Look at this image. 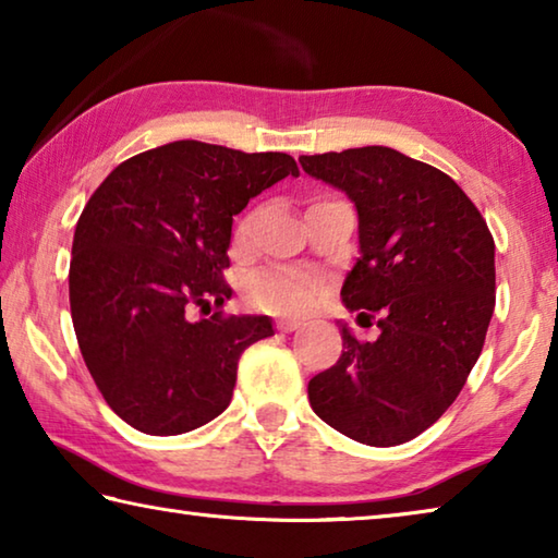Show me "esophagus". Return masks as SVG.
I'll return each instance as SVG.
<instances>
[{"label":"esophagus","mask_w":558,"mask_h":558,"mask_svg":"<svg viewBox=\"0 0 558 558\" xmlns=\"http://www.w3.org/2000/svg\"><path fill=\"white\" fill-rule=\"evenodd\" d=\"M276 325H278L280 332H292V329H298L302 325V319H298V317H280Z\"/></svg>","instance_id":"1"}]
</instances>
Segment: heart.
<instances>
[{
	"label": "heart",
	"mask_w": 558,
	"mask_h": 558,
	"mask_svg": "<svg viewBox=\"0 0 558 558\" xmlns=\"http://www.w3.org/2000/svg\"><path fill=\"white\" fill-rule=\"evenodd\" d=\"M256 214L245 216L235 229V245H245L253 235ZM319 298V280L307 270L266 268L245 282V300L253 307L272 315L305 313Z\"/></svg>",
	"instance_id": "b5f03b06"
}]
</instances>
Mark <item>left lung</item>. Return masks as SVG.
Here are the masks:
<instances>
[{"instance_id":"8db88e82","label":"left lung","mask_w":558,"mask_h":558,"mask_svg":"<svg viewBox=\"0 0 558 558\" xmlns=\"http://www.w3.org/2000/svg\"><path fill=\"white\" fill-rule=\"evenodd\" d=\"M310 177L354 202L359 253L342 286L376 342L342 325V356L307 384L313 411L347 438L391 448L458 399L495 310V241L452 179L391 147L302 155Z\"/></svg>"}]
</instances>
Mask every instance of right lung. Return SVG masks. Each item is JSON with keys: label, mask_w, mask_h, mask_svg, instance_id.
<instances>
[{"label": "right lung", "mask_w": 558, "mask_h": 558, "mask_svg": "<svg viewBox=\"0 0 558 558\" xmlns=\"http://www.w3.org/2000/svg\"><path fill=\"white\" fill-rule=\"evenodd\" d=\"M288 174L286 153L179 140L125 159L83 209L69 298L83 362L102 399L147 436H179L231 403L243 349L270 317L211 313L231 298V223Z\"/></svg>", "instance_id": "right-lung-1"}]
</instances>
